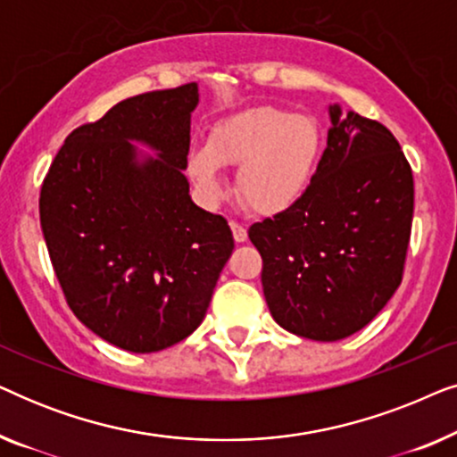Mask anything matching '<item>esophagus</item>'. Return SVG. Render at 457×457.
<instances>
[{
    "instance_id": "1",
    "label": "esophagus",
    "mask_w": 457,
    "mask_h": 457,
    "mask_svg": "<svg viewBox=\"0 0 457 457\" xmlns=\"http://www.w3.org/2000/svg\"><path fill=\"white\" fill-rule=\"evenodd\" d=\"M230 230H233V237L237 243H245L247 241V228L239 222H230Z\"/></svg>"
}]
</instances>
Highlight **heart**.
Segmentation results:
<instances>
[{
  "label": "heart",
  "mask_w": 457,
  "mask_h": 457,
  "mask_svg": "<svg viewBox=\"0 0 457 457\" xmlns=\"http://www.w3.org/2000/svg\"><path fill=\"white\" fill-rule=\"evenodd\" d=\"M324 147L320 124L310 114L258 105L224 118L208 143L189 154V174L205 202L228 193L220 166H239L237 191L258 214H280L310 189Z\"/></svg>",
  "instance_id": "1"
}]
</instances>
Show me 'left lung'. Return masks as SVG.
Returning <instances> with one entry per match:
<instances>
[{
	"instance_id": "obj_1",
	"label": "left lung",
	"mask_w": 457,
	"mask_h": 457,
	"mask_svg": "<svg viewBox=\"0 0 457 457\" xmlns=\"http://www.w3.org/2000/svg\"><path fill=\"white\" fill-rule=\"evenodd\" d=\"M310 189L249 227L274 320L293 335L339 341L364 328L397 291L414 216V177L393 133L330 105Z\"/></svg>"
}]
</instances>
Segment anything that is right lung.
<instances>
[{
	"mask_svg": "<svg viewBox=\"0 0 457 457\" xmlns=\"http://www.w3.org/2000/svg\"><path fill=\"white\" fill-rule=\"evenodd\" d=\"M197 102V83L124 99L74 129L43 179L41 230L66 302L127 352L189 337L235 247L228 222L191 202L183 174Z\"/></svg>",
	"mask_w": 457,
	"mask_h": 457,
	"instance_id": "add662e5",
	"label": "right lung"
}]
</instances>
